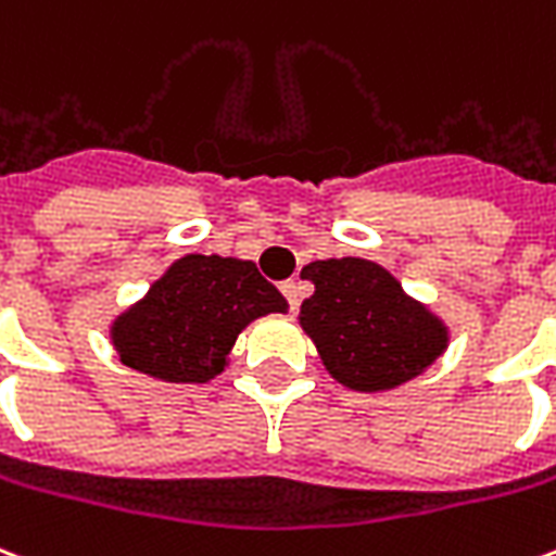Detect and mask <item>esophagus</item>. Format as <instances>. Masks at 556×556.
<instances>
[{
  "mask_svg": "<svg viewBox=\"0 0 556 556\" xmlns=\"http://www.w3.org/2000/svg\"><path fill=\"white\" fill-rule=\"evenodd\" d=\"M279 288H282V294H286L291 312H296V308H300V282H296V279H288V282H282Z\"/></svg>",
  "mask_w": 556,
  "mask_h": 556,
  "instance_id": "1",
  "label": "esophagus"
}]
</instances>
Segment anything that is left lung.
Wrapping results in <instances>:
<instances>
[{"label": "left lung", "mask_w": 556, "mask_h": 556, "mask_svg": "<svg viewBox=\"0 0 556 556\" xmlns=\"http://www.w3.org/2000/svg\"><path fill=\"white\" fill-rule=\"evenodd\" d=\"M315 294L300 306V326L338 384L381 393L426 372L448 346V326L379 262H308Z\"/></svg>", "instance_id": "8db88e82"}]
</instances>
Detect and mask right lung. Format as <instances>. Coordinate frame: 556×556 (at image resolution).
Returning a JSON list of instances; mask_svg holds the SVG:
<instances>
[{
  "mask_svg": "<svg viewBox=\"0 0 556 556\" xmlns=\"http://www.w3.org/2000/svg\"><path fill=\"white\" fill-rule=\"evenodd\" d=\"M286 312V296L253 262L189 253L110 324V341L130 370L203 384L224 372L244 326Z\"/></svg>",
  "mask_w": 556,
  "mask_h": 556,
  "instance_id": "add662e5",
  "label": "right lung"
}]
</instances>
